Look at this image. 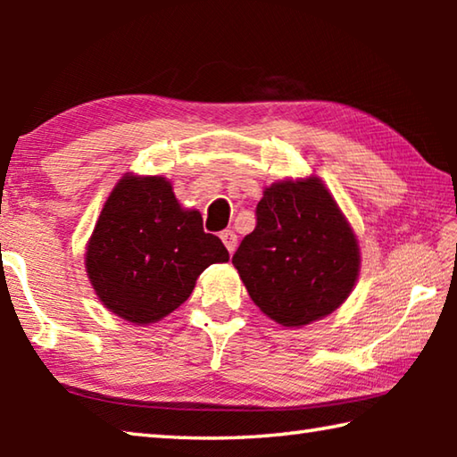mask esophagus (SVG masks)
Here are the masks:
<instances>
[{"instance_id":"esophagus-1","label":"esophagus","mask_w":457,"mask_h":457,"mask_svg":"<svg viewBox=\"0 0 457 457\" xmlns=\"http://www.w3.org/2000/svg\"><path fill=\"white\" fill-rule=\"evenodd\" d=\"M221 242H223V245L228 247V252L229 253H234L236 252V247H237V236L234 234V231L231 229H226V231H221Z\"/></svg>"}]
</instances>
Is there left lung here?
Instances as JSON below:
<instances>
[{
    "label": "left lung",
    "mask_w": 457,
    "mask_h": 457,
    "mask_svg": "<svg viewBox=\"0 0 457 457\" xmlns=\"http://www.w3.org/2000/svg\"><path fill=\"white\" fill-rule=\"evenodd\" d=\"M231 264L262 312L282 327H304L349 298L361 253L351 223L312 175L266 187L256 228Z\"/></svg>",
    "instance_id": "left-lung-1"
}]
</instances>
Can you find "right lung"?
I'll return each instance as SVG.
<instances>
[{
	"label": "right lung",
	"mask_w": 457,
	"mask_h": 457,
	"mask_svg": "<svg viewBox=\"0 0 457 457\" xmlns=\"http://www.w3.org/2000/svg\"><path fill=\"white\" fill-rule=\"evenodd\" d=\"M201 213L183 210L165 177L125 175L114 185L87 245V274L108 311L151 324L179 308L207 266L228 262Z\"/></svg>",
	"instance_id": "add662e5"
}]
</instances>
